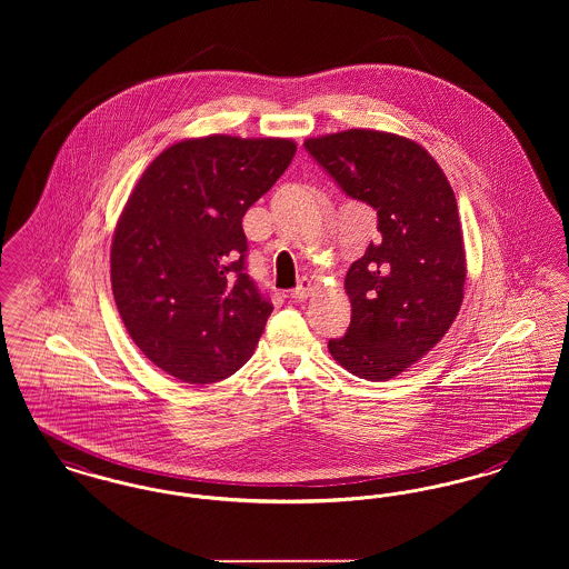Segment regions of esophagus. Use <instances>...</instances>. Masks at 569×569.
Masks as SVG:
<instances>
[{
	"label": "esophagus",
	"mask_w": 569,
	"mask_h": 569,
	"mask_svg": "<svg viewBox=\"0 0 569 569\" xmlns=\"http://www.w3.org/2000/svg\"><path fill=\"white\" fill-rule=\"evenodd\" d=\"M312 291H315V284H312V280H308V278H301V282H299L298 287L293 289L291 298L303 301V299H308L310 296H312Z\"/></svg>",
	"instance_id": "34e87169"
}]
</instances>
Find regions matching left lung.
<instances>
[{
    "label": "left lung",
    "mask_w": 569,
    "mask_h": 569,
    "mask_svg": "<svg viewBox=\"0 0 569 569\" xmlns=\"http://www.w3.org/2000/svg\"><path fill=\"white\" fill-rule=\"evenodd\" d=\"M342 192L377 211L370 241L345 278L351 326L329 340L351 375L388 381L451 328L465 298L467 259L453 190L419 143L351 128L303 141Z\"/></svg>",
    "instance_id": "8db88e82"
}]
</instances>
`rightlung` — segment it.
I'll return each mask as SVG.
<instances>
[{
  "instance_id": "add662e5",
  "label": "right lung",
  "mask_w": 569,
  "mask_h": 569,
  "mask_svg": "<svg viewBox=\"0 0 569 569\" xmlns=\"http://www.w3.org/2000/svg\"><path fill=\"white\" fill-rule=\"evenodd\" d=\"M291 139L210 134L153 158L121 211L111 284L134 345L183 383L250 359L273 310L246 273L241 218L287 171Z\"/></svg>"
}]
</instances>
